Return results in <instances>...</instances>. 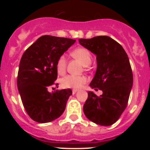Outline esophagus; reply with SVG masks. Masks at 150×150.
<instances>
[{
    "mask_svg": "<svg viewBox=\"0 0 150 150\" xmlns=\"http://www.w3.org/2000/svg\"><path fill=\"white\" fill-rule=\"evenodd\" d=\"M78 91L77 89H73V90H72L73 94H76V91Z\"/></svg>",
    "mask_w": 150,
    "mask_h": 150,
    "instance_id": "esophagus-1",
    "label": "esophagus"
}]
</instances>
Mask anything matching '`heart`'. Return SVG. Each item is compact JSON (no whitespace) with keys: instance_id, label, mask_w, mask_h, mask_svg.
I'll list each match as a JSON object with an SVG mask.
<instances>
[{"instance_id":"obj_1","label":"heart","mask_w":150,"mask_h":150,"mask_svg":"<svg viewBox=\"0 0 150 150\" xmlns=\"http://www.w3.org/2000/svg\"><path fill=\"white\" fill-rule=\"evenodd\" d=\"M71 55L75 59H78L84 66H88L92 61V55L88 49L85 47H78L72 51ZM67 59L65 55H62L56 62V69L59 74H63L65 72ZM87 79L84 76H76V75H67L61 80L62 87L65 88H74L77 89L83 86L86 83Z\"/></svg>"}]
</instances>
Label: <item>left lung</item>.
Segmentation results:
<instances>
[{"label": "left lung", "mask_w": 150, "mask_h": 150, "mask_svg": "<svg viewBox=\"0 0 150 150\" xmlns=\"http://www.w3.org/2000/svg\"><path fill=\"white\" fill-rule=\"evenodd\" d=\"M79 42L96 55L97 70L90 86L103 91L99 97L88 91L83 112L90 121L109 126L126 108L133 86L128 55L120 43L108 36L79 39Z\"/></svg>", "instance_id": "obj_1"}]
</instances>
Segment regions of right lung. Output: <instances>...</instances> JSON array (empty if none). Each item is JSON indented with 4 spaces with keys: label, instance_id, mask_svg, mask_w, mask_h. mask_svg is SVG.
Here are the masks:
<instances>
[{
    "label": "right lung",
    "instance_id": "add662e5",
    "mask_svg": "<svg viewBox=\"0 0 150 150\" xmlns=\"http://www.w3.org/2000/svg\"><path fill=\"white\" fill-rule=\"evenodd\" d=\"M75 40L44 35L25 50L18 67L17 86L22 104L34 121L46 123L56 120L65 110L71 88L50 93L48 88L58 76L56 62Z\"/></svg>",
    "mask_w": 150,
    "mask_h": 150
}]
</instances>
